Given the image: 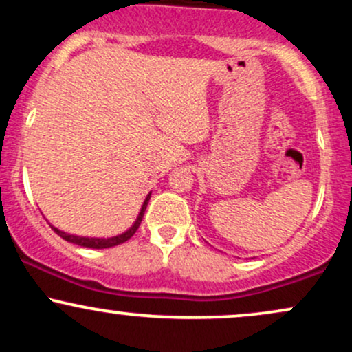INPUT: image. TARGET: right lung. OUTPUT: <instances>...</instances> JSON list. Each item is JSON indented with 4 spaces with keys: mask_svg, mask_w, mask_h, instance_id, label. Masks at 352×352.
I'll return each instance as SVG.
<instances>
[{
    "mask_svg": "<svg viewBox=\"0 0 352 352\" xmlns=\"http://www.w3.org/2000/svg\"><path fill=\"white\" fill-rule=\"evenodd\" d=\"M151 195L152 192L148 193L147 197H145L144 204H142V208H140L139 215H137L135 221L131 225L127 230H125L124 233H120V235H116V236H109V238H98V236H79V235H72V233H67V232H63V230L56 228L54 225H51V228L54 230L56 233L60 238H64L66 241H69V243H74V245H79V246H84V248H92V250H102V248H111V246H117L120 243H124V241H127L129 238H131L134 233L137 232V228L140 227V221H142L144 218V213H145V208H147V204L148 200H151Z\"/></svg>",
    "mask_w": 352,
    "mask_h": 352,
    "instance_id": "1",
    "label": "right lung"
}]
</instances>
